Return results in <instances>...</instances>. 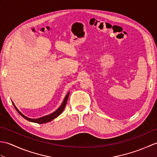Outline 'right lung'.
Here are the masks:
<instances>
[{"label":"right lung","mask_w":157,"mask_h":157,"mask_svg":"<svg viewBox=\"0 0 157 157\" xmlns=\"http://www.w3.org/2000/svg\"><path fill=\"white\" fill-rule=\"evenodd\" d=\"M69 92H68L67 94L66 95L64 100H63V101L62 102L61 105L59 106V108L57 110H56V111H55V112H53L52 113H51V114L48 115H46V116H44V117H42L38 118V119H31V118L25 116L24 115H23L22 113L20 112L19 110L17 109V108L16 107L15 105H14V103H13V102H12V103H13V106H15L16 111H17L19 113V114L23 117V118L25 119L26 120H28V121H29L34 122V123H40V124H41V123H47V122L51 121H52V120L55 119L56 117H57L59 115L61 114V113L63 111V110H64L65 106H66L67 102V99H68V97H69Z\"/></svg>","instance_id":"right-lung-1"}]
</instances>
